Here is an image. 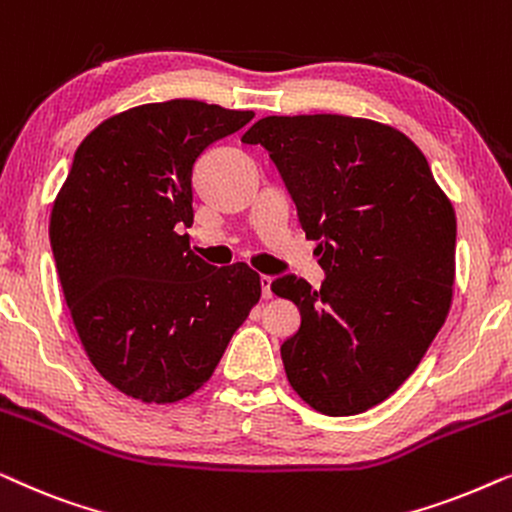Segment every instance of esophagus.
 Segmentation results:
<instances>
[{
	"instance_id": "1",
	"label": "esophagus",
	"mask_w": 512,
	"mask_h": 512,
	"mask_svg": "<svg viewBox=\"0 0 512 512\" xmlns=\"http://www.w3.org/2000/svg\"><path fill=\"white\" fill-rule=\"evenodd\" d=\"M261 293L265 300L272 298V277L270 275H261Z\"/></svg>"
}]
</instances>
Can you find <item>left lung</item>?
Wrapping results in <instances>:
<instances>
[{
	"label": "left lung",
	"instance_id": "left-lung-1",
	"mask_svg": "<svg viewBox=\"0 0 512 512\" xmlns=\"http://www.w3.org/2000/svg\"><path fill=\"white\" fill-rule=\"evenodd\" d=\"M242 142L270 153L326 270L321 289L272 282L300 310L286 377L324 415L366 412L415 373L450 312L452 202L415 142L368 118L268 116Z\"/></svg>",
	"mask_w": 512,
	"mask_h": 512
}]
</instances>
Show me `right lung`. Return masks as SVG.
I'll return each instance as SVG.
<instances>
[{"label":"right lung","instance_id":"obj_1","mask_svg":"<svg viewBox=\"0 0 512 512\" xmlns=\"http://www.w3.org/2000/svg\"><path fill=\"white\" fill-rule=\"evenodd\" d=\"M251 118L198 100L142 104L74 153L48 235L81 345L125 396L198 391L261 298L249 265L214 268L179 235L193 223L195 160Z\"/></svg>","mask_w":512,"mask_h":512}]
</instances>
